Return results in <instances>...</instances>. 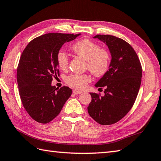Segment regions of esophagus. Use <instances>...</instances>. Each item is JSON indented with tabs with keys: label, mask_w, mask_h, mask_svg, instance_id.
Wrapping results in <instances>:
<instances>
[{
	"label": "esophagus",
	"mask_w": 161,
	"mask_h": 161,
	"mask_svg": "<svg viewBox=\"0 0 161 161\" xmlns=\"http://www.w3.org/2000/svg\"><path fill=\"white\" fill-rule=\"evenodd\" d=\"M72 92H73L74 94H76V95H78V94L81 93V91H77V90H73V91H72Z\"/></svg>",
	"instance_id": "1"
}]
</instances>
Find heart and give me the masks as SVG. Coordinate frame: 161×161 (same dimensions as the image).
Segmentation results:
<instances>
[{"instance_id":"1","label":"heart","mask_w":161,"mask_h":161,"mask_svg":"<svg viewBox=\"0 0 161 161\" xmlns=\"http://www.w3.org/2000/svg\"><path fill=\"white\" fill-rule=\"evenodd\" d=\"M72 50L76 54L86 61V68L91 73L97 77L105 75L108 70L111 56L107 49L100 47L93 41L84 39L78 41L72 46ZM69 58L63 50H59L56 54V62L58 67L65 70L68 66ZM91 81V78L86 74H71L65 78V82L76 89L81 90Z\"/></svg>"}]
</instances>
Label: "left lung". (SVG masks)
Listing matches in <instances>:
<instances>
[{
  "label": "left lung",
  "instance_id": "left-lung-1",
  "mask_svg": "<svg viewBox=\"0 0 161 161\" xmlns=\"http://www.w3.org/2000/svg\"><path fill=\"white\" fill-rule=\"evenodd\" d=\"M93 37L106 44L112 60L109 70L95 85L105 88V96L90 93L88 112L99 124L111 125L124 118L133 106L141 84L142 65L134 49L125 40L110 35Z\"/></svg>",
  "mask_w": 161,
  "mask_h": 161
}]
</instances>
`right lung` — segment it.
I'll return each instance as SVG.
<instances>
[{"label":"right lung","instance_id":"1","mask_svg":"<svg viewBox=\"0 0 161 161\" xmlns=\"http://www.w3.org/2000/svg\"><path fill=\"white\" fill-rule=\"evenodd\" d=\"M80 35H42L31 40L21 53L17 72L19 92L24 108L37 122L47 124L52 121L71 96V89H56L52 81L59 76L58 52L64 43Z\"/></svg>","mask_w":161,"mask_h":161}]
</instances>
